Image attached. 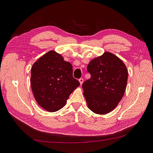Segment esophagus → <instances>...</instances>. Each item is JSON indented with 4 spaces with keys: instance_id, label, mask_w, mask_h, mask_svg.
<instances>
[{
    "instance_id": "esophagus-1",
    "label": "esophagus",
    "mask_w": 153,
    "mask_h": 153,
    "mask_svg": "<svg viewBox=\"0 0 153 153\" xmlns=\"http://www.w3.org/2000/svg\"><path fill=\"white\" fill-rule=\"evenodd\" d=\"M79 82H80V85H82V84H83V82H84V79H83V78H80L79 80Z\"/></svg>"
}]
</instances>
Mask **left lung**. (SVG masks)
Segmentation results:
<instances>
[{
  "mask_svg": "<svg viewBox=\"0 0 153 153\" xmlns=\"http://www.w3.org/2000/svg\"><path fill=\"white\" fill-rule=\"evenodd\" d=\"M91 78L82 88L88 108L97 114L112 111L126 90L128 73L126 66L116 55L105 52L91 60L87 68Z\"/></svg>",
  "mask_w": 153,
  "mask_h": 153,
  "instance_id": "left-lung-1",
  "label": "left lung"
}]
</instances>
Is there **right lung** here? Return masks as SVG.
I'll return each mask as SVG.
<instances>
[{
    "label": "right lung",
    "mask_w": 153,
    "mask_h": 153,
    "mask_svg": "<svg viewBox=\"0 0 153 153\" xmlns=\"http://www.w3.org/2000/svg\"><path fill=\"white\" fill-rule=\"evenodd\" d=\"M30 84L37 103L45 110L53 112L66 105L80 82L73 76L71 64L51 50L34 63Z\"/></svg>",
    "instance_id": "obj_1"
}]
</instances>
